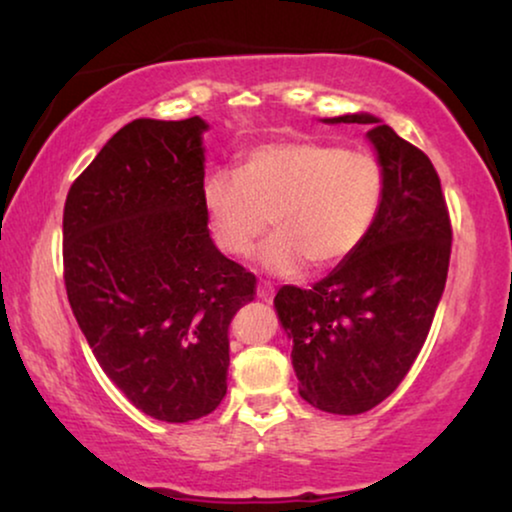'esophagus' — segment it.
Here are the masks:
<instances>
[{"label": "esophagus", "mask_w": 512, "mask_h": 512, "mask_svg": "<svg viewBox=\"0 0 512 512\" xmlns=\"http://www.w3.org/2000/svg\"><path fill=\"white\" fill-rule=\"evenodd\" d=\"M256 296L265 300V303H270V300L275 298V289H272V286H268V284H258L256 286Z\"/></svg>", "instance_id": "obj_1"}]
</instances>
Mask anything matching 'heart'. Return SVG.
Wrapping results in <instances>:
<instances>
[{"label":"heart","mask_w":512,"mask_h":512,"mask_svg":"<svg viewBox=\"0 0 512 512\" xmlns=\"http://www.w3.org/2000/svg\"><path fill=\"white\" fill-rule=\"evenodd\" d=\"M384 198V172L363 151L312 139L251 149L233 172L209 174L202 200L214 240L244 258L270 226L261 263L275 275L333 268L352 256L373 228Z\"/></svg>","instance_id":"b5f03b06"}]
</instances>
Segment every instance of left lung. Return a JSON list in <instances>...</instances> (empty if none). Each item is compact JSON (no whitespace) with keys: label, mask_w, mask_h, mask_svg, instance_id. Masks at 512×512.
<instances>
[{"label":"left lung","mask_w":512,"mask_h":512,"mask_svg":"<svg viewBox=\"0 0 512 512\" xmlns=\"http://www.w3.org/2000/svg\"><path fill=\"white\" fill-rule=\"evenodd\" d=\"M324 123L368 125L384 172L382 207L352 256L312 289L282 286L275 310L293 340L300 396L333 415H361L403 382L429 335L450 268L452 226L426 153L373 114Z\"/></svg>","instance_id":"left-lung-1"}]
</instances>
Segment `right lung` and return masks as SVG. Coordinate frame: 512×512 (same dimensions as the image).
Returning <instances> with one entry per match:
<instances>
[{
    "instance_id": "right-lung-1",
    "label": "right lung",
    "mask_w": 512,
    "mask_h": 512,
    "mask_svg": "<svg viewBox=\"0 0 512 512\" xmlns=\"http://www.w3.org/2000/svg\"><path fill=\"white\" fill-rule=\"evenodd\" d=\"M209 125L137 118L67 193L65 286L97 363L144 415L184 424L226 396L228 326L256 277L209 237Z\"/></svg>"
}]
</instances>
